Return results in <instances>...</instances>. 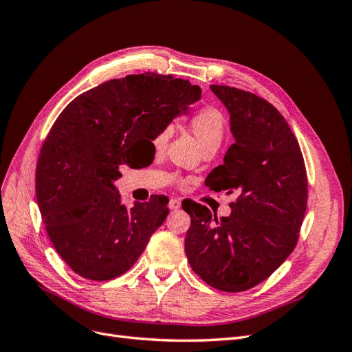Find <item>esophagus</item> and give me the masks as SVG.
I'll return each instance as SVG.
<instances>
[{
	"mask_svg": "<svg viewBox=\"0 0 352 352\" xmlns=\"http://www.w3.org/2000/svg\"><path fill=\"white\" fill-rule=\"evenodd\" d=\"M168 208L170 210H179L180 208V201L179 199H170Z\"/></svg>",
	"mask_w": 352,
	"mask_h": 352,
	"instance_id": "34e87169",
	"label": "esophagus"
}]
</instances>
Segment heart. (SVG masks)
<instances>
[{
  "mask_svg": "<svg viewBox=\"0 0 352 352\" xmlns=\"http://www.w3.org/2000/svg\"><path fill=\"white\" fill-rule=\"evenodd\" d=\"M189 126L194 135L198 138L201 146L217 145L220 144L223 135H225V116L212 105L199 107L189 116ZM170 140V127H162L153 136V146L155 150H164Z\"/></svg>",
  "mask_w": 352,
  "mask_h": 352,
  "instance_id": "1",
  "label": "heart"
}]
</instances>
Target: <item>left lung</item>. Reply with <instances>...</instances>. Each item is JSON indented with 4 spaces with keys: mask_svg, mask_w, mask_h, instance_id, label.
<instances>
[{
    "mask_svg": "<svg viewBox=\"0 0 352 352\" xmlns=\"http://www.w3.org/2000/svg\"><path fill=\"white\" fill-rule=\"evenodd\" d=\"M210 88L229 110L235 144L206 185L238 198L229 217L214 214L216 223L206 206L182 202L190 216L185 252L206 283L242 292L267 279L294 251L307 208V172L289 124L269 101L223 85Z\"/></svg>",
    "mask_w": 352,
    "mask_h": 352,
    "instance_id": "1",
    "label": "left lung"
}]
</instances>
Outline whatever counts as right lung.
I'll return each instance as SVG.
<instances>
[{"instance_id":"add662e5","label":"right lung","mask_w":352,"mask_h":352,"mask_svg":"<svg viewBox=\"0 0 352 352\" xmlns=\"http://www.w3.org/2000/svg\"><path fill=\"white\" fill-rule=\"evenodd\" d=\"M201 89L173 74H129L74 98L57 117L36 164V199L48 238L82 278L104 282L129 270L168 214L154 195L127 210L113 185Z\"/></svg>"}]
</instances>
